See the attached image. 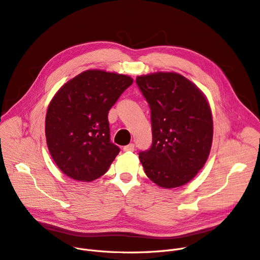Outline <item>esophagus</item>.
<instances>
[{"instance_id": "obj_1", "label": "esophagus", "mask_w": 260, "mask_h": 260, "mask_svg": "<svg viewBox=\"0 0 260 260\" xmlns=\"http://www.w3.org/2000/svg\"><path fill=\"white\" fill-rule=\"evenodd\" d=\"M136 148H135V144L134 143H131V144H128V145H126V146H124L123 147V150L124 151H134Z\"/></svg>"}]
</instances>
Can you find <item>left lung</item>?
<instances>
[{
  "label": "left lung",
  "mask_w": 260,
  "mask_h": 260,
  "mask_svg": "<svg viewBox=\"0 0 260 260\" xmlns=\"http://www.w3.org/2000/svg\"><path fill=\"white\" fill-rule=\"evenodd\" d=\"M136 83L150 109L152 143L139 152L145 174L160 187H180L208 159L213 137L209 103L178 73L138 76Z\"/></svg>",
  "instance_id": "obj_1"
}]
</instances>
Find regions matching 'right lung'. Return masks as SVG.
Wrapping results in <instances>:
<instances>
[{
    "instance_id": "1",
    "label": "right lung",
    "mask_w": 260,
    "mask_h": 260,
    "mask_svg": "<svg viewBox=\"0 0 260 260\" xmlns=\"http://www.w3.org/2000/svg\"><path fill=\"white\" fill-rule=\"evenodd\" d=\"M132 83L126 75L88 70L64 83L51 100L47 145L64 175L91 182L109 170L120 151L110 139L109 111Z\"/></svg>"
}]
</instances>
